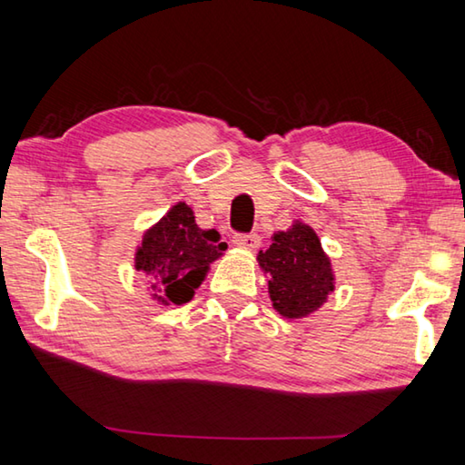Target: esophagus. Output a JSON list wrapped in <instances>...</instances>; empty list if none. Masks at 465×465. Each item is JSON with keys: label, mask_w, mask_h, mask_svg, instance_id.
<instances>
[{"label": "esophagus", "mask_w": 465, "mask_h": 465, "mask_svg": "<svg viewBox=\"0 0 465 465\" xmlns=\"http://www.w3.org/2000/svg\"><path fill=\"white\" fill-rule=\"evenodd\" d=\"M233 243L243 250H258L261 248V235L258 233H235Z\"/></svg>", "instance_id": "34e87169"}]
</instances>
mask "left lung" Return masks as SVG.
<instances>
[{"label":"left lung","instance_id":"obj_1","mask_svg":"<svg viewBox=\"0 0 465 465\" xmlns=\"http://www.w3.org/2000/svg\"><path fill=\"white\" fill-rule=\"evenodd\" d=\"M256 261L269 277L272 308L287 320L318 312L334 291L332 264L308 223L293 222L287 232L272 233L271 248L258 252Z\"/></svg>","mask_w":465,"mask_h":465}]
</instances>
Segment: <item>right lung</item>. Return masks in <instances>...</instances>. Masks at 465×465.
Masks as SVG:
<instances>
[{"mask_svg": "<svg viewBox=\"0 0 465 465\" xmlns=\"http://www.w3.org/2000/svg\"><path fill=\"white\" fill-rule=\"evenodd\" d=\"M225 248L222 235L201 230L193 209L180 201L143 233L135 252V269L145 272L155 302L183 305L194 297L209 264L223 256Z\"/></svg>", "mask_w": 465, "mask_h": 465, "instance_id": "1", "label": "right lung"}]
</instances>
